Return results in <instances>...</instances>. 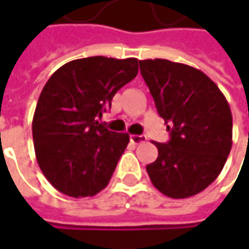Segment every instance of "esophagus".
<instances>
[{
    "label": "esophagus",
    "instance_id": "esophagus-1",
    "mask_svg": "<svg viewBox=\"0 0 249 249\" xmlns=\"http://www.w3.org/2000/svg\"><path fill=\"white\" fill-rule=\"evenodd\" d=\"M147 140L145 136H139V134H131L130 136V141L133 142V144H141V142H144Z\"/></svg>",
    "mask_w": 249,
    "mask_h": 249
}]
</instances>
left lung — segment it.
<instances>
[{"instance_id": "1", "label": "left lung", "mask_w": 249, "mask_h": 249, "mask_svg": "<svg viewBox=\"0 0 249 249\" xmlns=\"http://www.w3.org/2000/svg\"><path fill=\"white\" fill-rule=\"evenodd\" d=\"M140 71L170 134L154 142L147 165L152 184L170 198H188L215 181L231 149L233 118L225 95L205 73L167 59L140 61Z\"/></svg>"}]
</instances>
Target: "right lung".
I'll return each instance as SVG.
<instances>
[{
	"mask_svg": "<svg viewBox=\"0 0 249 249\" xmlns=\"http://www.w3.org/2000/svg\"><path fill=\"white\" fill-rule=\"evenodd\" d=\"M137 73L136 58L90 56L65 63L45 83L33 116L34 151L44 176L62 194L92 196L108 186L129 134L98 119Z\"/></svg>",
	"mask_w": 249,
	"mask_h": 249,
	"instance_id": "1",
	"label": "right lung"
}]
</instances>
